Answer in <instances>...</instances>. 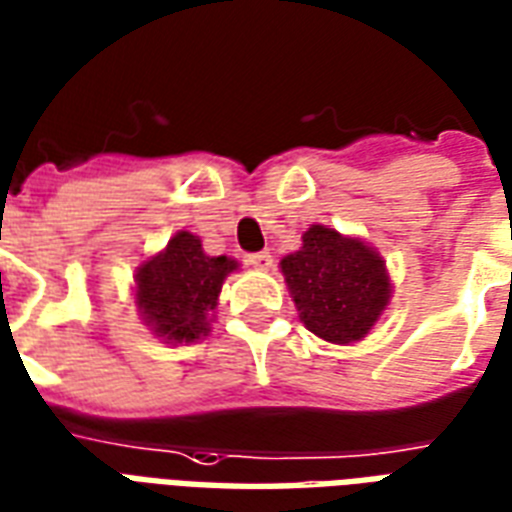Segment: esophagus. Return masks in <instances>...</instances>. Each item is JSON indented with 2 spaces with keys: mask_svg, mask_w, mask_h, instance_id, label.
I'll use <instances>...</instances> for the list:
<instances>
[{
  "mask_svg": "<svg viewBox=\"0 0 512 512\" xmlns=\"http://www.w3.org/2000/svg\"><path fill=\"white\" fill-rule=\"evenodd\" d=\"M272 253H267V251H261V253H251V256H248V264H251V267H256V270H270L272 267Z\"/></svg>",
  "mask_w": 512,
  "mask_h": 512,
  "instance_id": "34e87169",
  "label": "esophagus"
}]
</instances>
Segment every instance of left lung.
I'll return each instance as SVG.
<instances>
[{"label": "left lung", "mask_w": 512, "mask_h": 512, "mask_svg": "<svg viewBox=\"0 0 512 512\" xmlns=\"http://www.w3.org/2000/svg\"><path fill=\"white\" fill-rule=\"evenodd\" d=\"M281 272L300 322L338 346L363 341L393 297L382 253L324 223L302 234L300 251L283 256Z\"/></svg>", "instance_id": "8db88e82"}]
</instances>
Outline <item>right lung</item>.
Listing matches in <instances>:
<instances>
[{
    "label": "right lung",
    "instance_id": "1",
    "mask_svg": "<svg viewBox=\"0 0 512 512\" xmlns=\"http://www.w3.org/2000/svg\"><path fill=\"white\" fill-rule=\"evenodd\" d=\"M237 270V259L210 256L196 234L177 231L136 267L133 302L141 322L171 346L201 341L212 330L223 281Z\"/></svg>",
    "mask_w": 512,
    "mask_h": 512
}]
</instances>
